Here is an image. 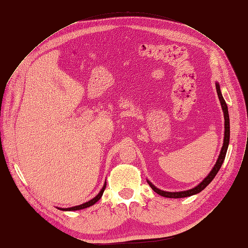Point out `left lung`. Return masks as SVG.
Returning <instances> with one entry per match:
<instances>
[{
  "label": "left lung",
  "mask_w": 248,
  "mask_h": 248,
  "mask_svg": "<svg viewBox=\"0 0 248 248\" xmlns=\"http://www.w3.org/2000/svg\"><path fill=\"white\" fill-rule=\"evenodd\" d=\"M215 86H216V91H217V95H218V98H219V101H220V106H221V108H222V111H223V117H224V137H223V144H222V147H221V150H220V153H219V156L218 158H217L216 160V163L214 164V167L212 168L211 171L209 172L208 176L202 180V181L198 184L196 187H193V188L191 189H188V190H184V191H164V190H161L159 188H157V187L151 182L149 181V180H147V182L149 183V185L151 186V188L156 192L158 193L159 196L161 197H164V198H170V199H180V198H187V197H191L193 196V194H197L199 192H201L202 190H204L206 187L211 183L212 180L215 178L216 174L218 172V170H220L222 163H223V160L224 158H226V154H227V151H228V147H229V142H230V117H229V110H228V106L226 101H224L223 97H222V94H221V91H220V87H219V84L218 82H215Z\"/></svg>",
  "instance_id": "1"
}]
</instances>
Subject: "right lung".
<instances>
[{"instance_id":"add662e5","label":"right lung","mask_w":248,"mask_h":248,"mask_svg":"<svg viewBox=\"0 0 248 248\" xmlns=\"http://www.w3.org/2000/svg\"><path fill=\"white\" fill-rule=\"evenodd\" d=\"M106 187H107V182H104V184H103V186H102L101 190L99 191V193L97 194V196H96L95 198H93L92 200H90V201L84 202V204L78 205V206H74V207H70V208H58V209H59V210H62V211H77V210L86 209V208H88V207H90V206H93L94 204H96V202L101 199L102 194H103V191H104V189H106Z\"/></svg>"}]
</instances>
